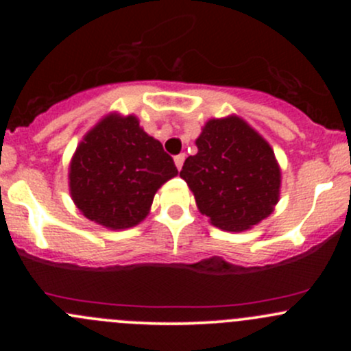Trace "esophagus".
Wrapping results in <instances>:
<instances>
[{"label":"esophagus","instance_id":"esophagus-1","mask_svg":"<svg viewBox=\"0 0 351 351\" xmlns=\"http://www.w3.org/2000/svg\"><path fill=\"white\" fill-rule=\"evenodd\" d=\"M183 162H185V154L175 156V165H176V168H178V171H180V169H182Z\"/></svg>","mask_w":351,"mask_h":351}]
</instances>
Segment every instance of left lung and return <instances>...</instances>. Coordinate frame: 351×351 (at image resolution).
Here are the masks:
<instances>
[{
    "label": "left lung",
    "mask_w": 351,
    "mask_h": 351,
    "mask_svg": "<svg viewBox=\"0 0 351 351\" xmlns=\"http://www.w3.org/2000/svg\"><path fill=\"white\" fill-rule=\"evenodd\" d=\"M198 153L180 176L198 210L224 231H244L271 214L280 192V169L267 141L238 117L208 120Z\"/></svg>",
    "instance_id": "obj_1"
}]
</instances>
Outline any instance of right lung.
Listing matches in <instances>:
<instances>
[{
    "mask_svg": "<svg viewBox=\"0 0 351 351\" xmlns=\"http://www.w3.org/2000/svg\"><path fill=\"white\" fill-rule=\"evenodd\" d=\"M176 173L171 156L136 117L110 115L77 146L69 189L84 217L108 229H127L146 217L154 193Z\"/></svg>",
    "mask_w": 351,
    "mask_h": 351,
    "instance_id": "add662e5",
    "label": "right lung"
}]
</instances>
